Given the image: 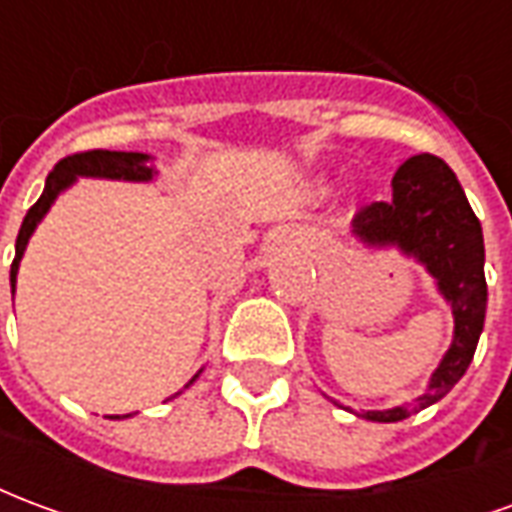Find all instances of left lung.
<instances>
[{"label": "left lung", "instance_id": "obj_1", "mask_svg": "<svg viewBox=\"0 0 512 512\" xmlns=\"http://www.w3.org/2000/svg\"><path fill=\"white\" fill-rule=\"evenodd\" d=\"M354 235L365 246H395L422 263L436 279V288L450 304L455 321L450 348L433 370L428 389L414 403L359 414L370 422H400L439 403L472 365L488 304L483 227L455 172L439 156L422 153L397 167L392 200L373 202L356 213Z\"/></svg>", "mask_w": 512, "mask_h": 512}]
</instances>
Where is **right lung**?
I'll list each match as a JSON object with an SVG mask.
<instances>
[{"instance_id":"1","label":"right lung","mask_w":512,"mask_h":512,"mask_svg":"<svg viewBox=\"0 0 512 512\" xmlns=\"http://www.w3.org/2000/svg\"><path fill=\"white\" fill-rule=\"evenodd\" d=\"M147 161H150L147 153H126V150H87V153H73V156L62 158L60 164L49 172V178H46V189H43V194H40V200L29 208L27 216H24V222H21V230H18V238H16V257H13V266H10V290L16 293V274H18V263H21V257H24V249H27L29 238H32V233H35V227L40 224V219L49 213L54 200L60 197V191L73 186L76 178L136 180V183H142V180H153L156 169L150 167ZM200 373H197V376H200ZM197 376L191 378L189 384H194ZM112 419H120V417H112Z\"/></svg>"}]
</instances>
